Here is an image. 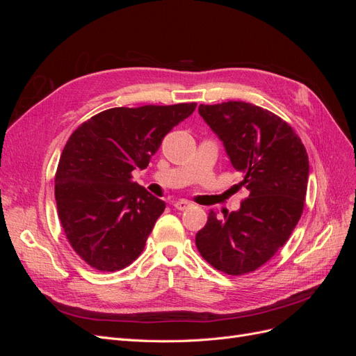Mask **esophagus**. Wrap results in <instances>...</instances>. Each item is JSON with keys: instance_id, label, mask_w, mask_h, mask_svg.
<instances>
[{"instance_id": "34e87169", "label": "esophagus", "mask_w": 356, "mask_h": 356, "mask_svg": "<svg viewBox=\"0 0 356 356\" xmlns=\"http://www.w3.org/2000/svg\"><path fill=\"white\" fill-rule=\"evenodd\" d=\"M174 207L178 209V211H186L188 208L193 207V203L190 200H186V199H179L177 202H174Z\"/></svg>"}]
</instances>
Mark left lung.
Returning <instances> with one entry per match:
<instances>
[{
	"instance_id": "8db88e82",
	"label": "left lung",
	"mask_w": 356,
	"mask_h": 356,
	"mask_svg": "<svg viewBox=\"0 0 356 356\" xmlns=\"http://www.w3.org/2000/svg\"><path fill=\"white\" fill-rule=\"evenodd\" d=\"M199 114L222 141L250 191L224 220L209 212L196 234L200 255L220 272L257 270L281 250L303 213L309 159L298 135L272 111L242 101L199 105Z\"/></svg>"
}]
</instances>
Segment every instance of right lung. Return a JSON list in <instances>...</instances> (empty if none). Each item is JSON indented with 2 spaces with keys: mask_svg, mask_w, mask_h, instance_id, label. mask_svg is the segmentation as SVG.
Returning a JSON list of instances; mask_svg holds the SVG:
<instances>
[{
  "mask_svg": "<svg viewBox=\"0 0 356 356\" xmlns=\"http://www.w3.org/2000/svg\"><path fill=\"white\" fill-rule=\"evenodd\" d=\"M196 102L105 110L65 144L55 175L59 221L72 250L99 272L122 270L144 251L166 203L132 181Z\"/></svg>",
  "mask_w": 356,
  "mask_h": 356,
  "instance_id": "add662e5",
  "label": "right lung"
}]
</instances>
